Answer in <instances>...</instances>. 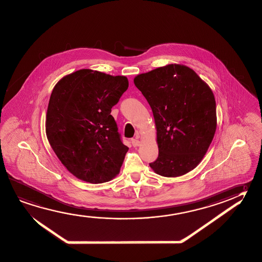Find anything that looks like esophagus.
Segmentation results:
<instances>
[{"label":"esophagus","instance_id":"34e87169","mask_svg":"<svg viewBox=\"0 0 262 262\" xmlns=\"http://www.w3.org/2000/svg\"><path fill=\"white\" fill-rule=\"evenodd\" d=\"M131 143H132V145L133 146H138L140 145V142H139V140L137 139V138H133L132 140H131Z\"/></svg>","mask_w":262,"mask_h":262}]
</instances>
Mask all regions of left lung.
Wrapping results in <instances>:
<instances>
[{
	"label": "left lung",
	"instance_id": "1",
	"mask_svg": "<svg viewBox=\"0 0 262 262\" xmlns=\"http://www.w3.org/2000/svg\"><path fill=\"white\" fill-rule=\"evenodd\" d=\"M149 103L155 119L158 159L151 169L178 177L197 167L216 130L212 90L189 67L170 64L134 79Z\"/></svg>",
	"mask_w": 262,
	"mask_h": 262
}]
</instances>
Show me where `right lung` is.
Wrapping results in <instances>:
<instances>
[{
    "instance_id": "1",
    "label": "right lung",
    "mask_w": 262,
    "mask_h": 262,
    "mask_svg": "<svg viewBox=\"0 0 262 262\" xmlns=\"http://www.w3.org/2000/svg\"><path fill=\"white\" fill-rule=\"evenodd\" d=\"M127 88L124 76L87 69L63 77L54 87L46 116L47 138L76 178L102 183L119 173L128 147L111 109Z\"/></svg>"
}]
</instances>
